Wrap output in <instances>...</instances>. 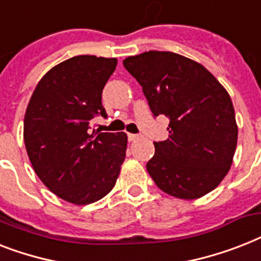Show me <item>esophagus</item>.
I'll return each instance as SVG.
<instances>
[{"instance_id": "34e87169", "label": "esophagus", "mask_w": 261, "mask_h": 261, "mask_svg": "<svg viewBox=\"0 0 261 261\" xmlns=\"http://www.w3.org/2000/svg\"><path fill=\"white\" fill-rule=\"evenodd\" d=\"M127 138H128V141H130V142H134V141H137V139H139V138H141V135L127 134Z\"/></svg>"}]
</instances>
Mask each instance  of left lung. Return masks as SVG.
<instances>
[{"mask_svg": "<svg viewBox=\"0 0 261 261\" xmlns=\"http://www.w3.org/2000/svg\"><path fill=\"white\" fill-rule=\"evenodd\" d=\"M142 86L152 115L169 118V138L154 142L146 169L155 185L182 200L219 186L237 145L234 109L226 90L205 67L173 52L149 50L123 60Z\"/></svg>", "mask_w": 261, "mask_h": 261, "instance_id": "left-lung-1", "label": "left lung"}]
</instances>
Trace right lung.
<instances>
[{"label":"right lung","instance_id":"1","mask_svg":"<svg viewBox=\"0 0 261 261\" xmlns=\"http://www.w3.org/2000/svg\"><path fill=\"white\" fill-rule=\"evenodd\" d=\"M118 60L71 57L42 76L24 119V142L42 184L75 205L92 204L115 186L126 158L124 133H91L95 116L107 118L101 92Z\"/></svg>","mask_w":261,"mask_h":261}]
</instances>
